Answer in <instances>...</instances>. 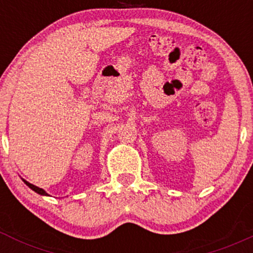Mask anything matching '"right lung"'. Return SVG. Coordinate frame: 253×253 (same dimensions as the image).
Returning a JSON list of instances; mask_svg holds the SVG:
<instances>
[{"mask_svg":"<svg viewBox=\"0 0 253 253\" xmlns=\"http://www.w3.org/2000/svg\"><path fill=\"white\" fill-rule=\"evenodd\" d=\"M24 182L26 183V184H27V185H28V187H30V188H31V189H32V190H34V191H36V193H38V194H40V195H48V194H47V193H46V191H45V190H43V189H42V188H38V187H36V185H34V184H31V183H30V182L25 181V179H24Z\"/></svg>","mask_w":253,"mask_h":253,"instance_id":"right-lung-1","label":"right lung"}]
</instances>
